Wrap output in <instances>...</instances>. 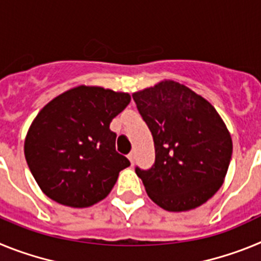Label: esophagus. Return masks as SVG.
Wrapping results in <instances>:
<instances>
[{
	"label": "esophagus",
	"instance_id": "esophagus-1",
	"mask_svg": "<svg viewBox=\"0 0 261 261\" xmlns=\"http://www.w3.org/2000/svg\"><path fill=\"white\" fill-rule=\"evenodd\" d=\"M128 159L130 161V163L133 165V162H135V153H129L128 154Z\"/></svg>",
	"mask_w": 261,
	"mask_h": 261
}]
</instances>
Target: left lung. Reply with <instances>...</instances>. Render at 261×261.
I'll list each match as a JSON object with an SVG mask.
<instances>
[{"label":"left lung","instance_id":"left-lung-1","mask_svg":"<svg viewBox=\"0 0 261 261\" xmlns=\"http://www.w3.org/2000/svg\"><path fill=\"white\" fill-rule=\"evenodd\" d=\"M153 136L155 161L136 166L147 195L168 212L195 209L220 190L232 154V142L216 108L174 81L133 94Z\"/></svg>","mask_w":261,"mask_h":261}]
</instances>
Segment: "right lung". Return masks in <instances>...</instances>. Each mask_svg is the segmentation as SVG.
<instances>
[{"instance_id": "add662e5", "label": "right lung", "mask_w": 261, "mask_h": 261, "mask_svg": "<svg viewBox=\"0 0 261 261\" xmlns=\"http://www.w3.org/2000/svg\"><path fill=\"white\" fill-rule=\"evenodd\" d=\"M129 102V94L80 86L39 112L27 133L24 156L49 199L86 208L111 192L130 162L116 151L110 124Z\"/></svg>"}]
</instances>
